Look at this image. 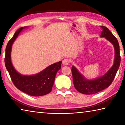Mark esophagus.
<instances>
[{"instance_id":"34e87169","label":"esophagus","mask_w":125,"mask_h":125,"mask_svg":"<svg viewBox=\"0 0 125 125\" xmlns=\"http://www.w3.org/2000/svg\"><path fill=\"white\" fill-rule=\"evenodd\" d=\"M69 63H70V60H69L68 58H65L62 61L63 64L64 65H68Z\"/></svg>"}]
</instances>
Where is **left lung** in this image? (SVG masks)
I'll return each instance as SVG.
<instances>
[{
    "label": "left lung",
    "mask_w": 125,
    "mask_h": 125,
    "mask_svg": "<svg viewBox=\"0 0 125 125\" xmlns=\"http://www.w3.org/2000/svg\"><path fill=\"white\" fill-rule=\"evenodd\" d=\"M103 31L100 37H105L113 44L115 48L114 63L110 69L102 77L93 80H88L82 75L74 66L72 67L73 82L75 88L79 93L86 95L94 94L101 92L111 85L115 77L121 62L120 46L116 38L106 27L101 26Z\"/></svg>",
    "instance_id": "1"
}]
</instances>
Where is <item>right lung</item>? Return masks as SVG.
Returning a JSON list of instances; mask_svg holds the SVG:
<instances>
[{"label":"right lung","mask_w":125,"mask_h":125,"mask_svg":"<svg viewBox=\"0 0 125 125\" xmlns=\"http://www.w3.org/2000/svg\"><path fill=\"white\" fill-rule=\"evenodd\" d=\"M26 27H21L18 29L8 42L5 49L4 60L5 67L12 83L18 89L31 96L45 95L51 92L57 72L61 68L62 61L50 65L41 72L35 75H25L19 73L12 64L11 51L13 42L21 31Z\"/></svg>","instance_id":"right-lung-1"}]
</instances>
